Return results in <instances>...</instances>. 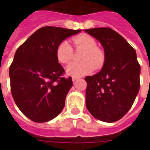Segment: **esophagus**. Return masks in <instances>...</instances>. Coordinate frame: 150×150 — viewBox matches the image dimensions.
I'll return each mask as SVG.
<instances>
[{
    "mask_svg": "<svg viewBox=\"0 0 150 150\" xmlns=\"http://www.w3.org/2000/svg\"><path fill=\"white\" fill-rule=\"evenodd\" d=\"M78 79H79V77H76V76H73V77H72L73 82H75V81H77Z\"/></svg>",
    "mask_w": 150,
    "mask_h": 150,
    "instance_id": "obj_1",
    "label": "esophagus"
}]
</instances>
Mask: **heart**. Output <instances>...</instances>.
<instances>
[{"label": "heart", "instance_id": "obj_1", "mask_svg": "<svg viewBox=\"0 0 150 150\" xmlns=\"http://www.w3.org/2000/svg\"><path fill=\"white\" fill-rule=\"evenodd\" d=\"M75 49H84L80 57L81 62H75L67 67V72L74 76H82L92 72L96 67L101 68L104 63L105 54L102 49L97 47L96 40L91 36L81 35L71 39ZM57 58L61 63L67 64L73 58V49L67 41L58 44L56 49Z\"/></svg>", "mask_w": 150, "mask_h": 150}]
</instances>
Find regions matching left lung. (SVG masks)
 Returning <instances> with one entry per match:
<instances>
[{"label": "left lung", "instance_id": "8db88e82", "mask_svg": "<svg viewBox=\"0 0 150 150\" xmlns=\"http://www.w3.org/2000/svg\"><path fill=\"white\" fill-rule=\"evenodd\" d=\"M100 41L105 52L102 70L87 76L86 105L100 121L114 122L132 106L140 88V64L135 49L110 28L86 29Z\"/></svg>", "mask_w": 150, "mask_h": 150}]
</instances>
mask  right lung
<instances>
[{"label": "right lung", "mask_w": 150, "mask_h": 150, "mask_svg": "<svg viewBox=\"0 0 150 150\" xmlns=\"http://www.w3.org/2000/svg\"><path fill=\"white\" fill-rule=\"evenodd\" d=\"M80 31L42 27L15 52L9 68L11 92L18 109L34 122L50 121L63 110L72 80L63 76L65 71L58 63L56 49Z\"/></svg>", "instance_id": "right-lung-1"}]
</instances>
